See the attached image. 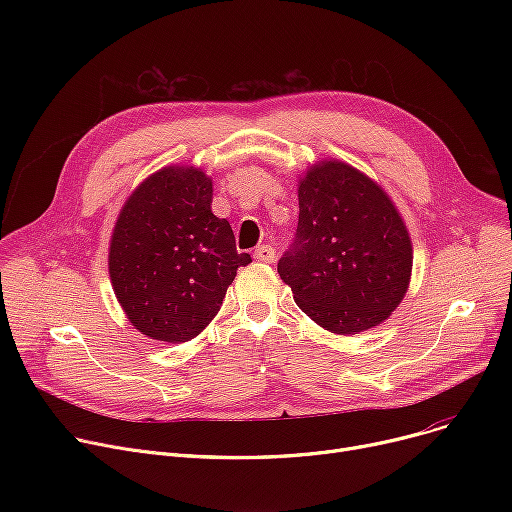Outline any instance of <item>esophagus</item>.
<instances>
[{
  "label": "esophagus",
  "instance_id": "esophagus-1",
  "mask_svg": "<svg viewBox=\"0 0 512 512\" xmlns=\"http://www.w3.org/2000/svg\"><path fill=\"white\" fill-rule=\"evenodd\" d=\"M253 257H255L257 261H263V263H272V261L276 259V249L270 247V245H261V247L255 249Z\"/></svg>",
  "mask_w": 512,
  "mask_h": 512
}]
</instances>
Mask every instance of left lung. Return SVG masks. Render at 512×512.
I'll return each instance as SVG.
<instances>
[{
    "label": "left lung",
    "mask_w": 512,
    "mask_h": 512,
    "mask_svg": "<svg viewBox=\"0 0 512 512\" xmlns=\"http://www.w3.org/2000/svg\"><path fill=\"white\" fill-rule=\"evenodd\" d=\"M299 226L278 261L297 305L334 334L378 326L409 286V232L382 188L342 161L299 186Z\"/></svg>",
    "instance_id": "left-lung-1"
}]
</instances>
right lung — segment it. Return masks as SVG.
<instances>
[{
  "label": "right lung",
  "mask_w": 512,
  "mask_h": 512,
  "mask_svg": "<svg viewBox=\"0 0 512 512\" xmlns=\"http://www.w3.org/2000/svg\"><path fill=\"white\" fill-rule=\"evenodd\" d=\"M211 180L164 168L130 195L110 245V278L130 324L149 338L186 342L218 315L238 253L226 220L211 213Z\"/></svg>",
  "instance_id": "add662e5"
}]
</instances>
